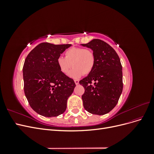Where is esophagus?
Instances as JSON below:
<instances>
[{"mask_svg": "<svg viewBox=\"0 0 154 154\" xmlns=\"http://www.w3.org/2000/svg\"><path fill=\"white\" fill-rule=\"evenodd\" d=\"M74 83H75L76 85H78V84H79V80H74Z\"/></svg>", "mask_w": 154, "mask_h": 154, "instance_id": "1", "label": "esophagus"}]
</instances>
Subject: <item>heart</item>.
Instances as JSON below:
<instances>
[{
  "mask_svg": "<svg viewBox=\"0 0 154 154\" xmlns=\"http://www.w3.org/2000/svg\"><path fill=\"white\" fill-rule=\"evenodd\" d=\"M57 64L60 71L67 74L71 68L69 76L74 78H80L83 74H88L94 69L95 65V55L89 49L72 48L65 53V57H59Z\"/></svg>",
  "mask_w": 154,
  "mask_h": 154,
  "instance_id": "b5f03b06",
  "label": "heart"
}]
</instances>
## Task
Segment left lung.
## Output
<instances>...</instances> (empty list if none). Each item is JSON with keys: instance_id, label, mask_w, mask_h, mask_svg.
I'll return each instance as SVG.
<instances>
[{"instance_id": "8db88e82", "label": "left lung", "mask_w": 154, "mask_h": 154, "mask_svg": "<svg viewBox=\"0 0 154 154\" xmlns=\"http://www.w3.org/2000/svg\"><path fill=\"white\" fill-rule=\"evenodd\" d=\"M81 45L95 55L94 69L79 82L85 88L83 106L92 114L104 115L114 108L122 93V63L115 50L103 40L93 39Z\"/></svg>"}]
</instances>
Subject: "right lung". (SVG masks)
Returning a JSON list of instances; mask_svg holds the SVG:
<instances>
[{
	"instance_id": "1",
	"label": "right lung",
	"mask_w": 154,
	"mask_h": 154,
	"mask_svg": "<svg viewBox=\"0 0 154 154\" xmlns=\"http://www.w3.org/2000/svg\"><path fill=\"white\" fill-rule=\"evenodd\" d=\"M71 44H38L27 56L23 67L24 89L31 108L45 117H56L67 108L76 87L72 79L60 71L57 59Z\"/></svg>"
}]
</instances>
